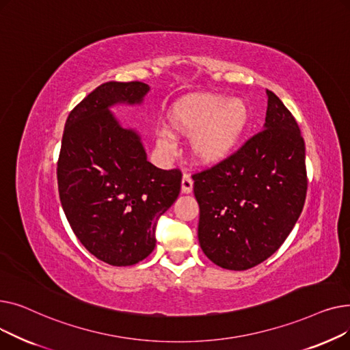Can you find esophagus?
<instances>
[{"instance_id": "obj_1", "label": "esophagus", "mask_w": 350, "mask_h": 350, "mask_svg": "<svg viewBox=\"0 0 350 350\" xmlns=\"http://www.w3.org/2000/svg\"><path fill=\"white\" fill-rule=\"evenodd\" d=\"M181 191L185 194H189L193 191V180L189 174H185L183 176V180H181Z\"/></svg>"}]
</instances>
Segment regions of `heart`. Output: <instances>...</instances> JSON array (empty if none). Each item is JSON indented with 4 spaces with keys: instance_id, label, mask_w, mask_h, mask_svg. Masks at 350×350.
<instances>
[{
    "instance_id": "obj_1",
    "label": "heart",
    "mask_w": 350,
    "mask_h": 350,
    "mask_svg": "<svg viewBox=\"0 0 350 350\" xmlns=\"http://www.w3.org/2000/svg\"><path fill=\"white\" fill-rule=\"evenodd\" d=\"M250 122V109L241 99L223 95H194L176 103L167 115L170 131L157 132L159 149L172 154L174 136L191 137V153L201 164L227 159L243 139Z\"/></svg>"
}]
</instances>
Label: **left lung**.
Masks as SVG:
<instances>
[{
  "label": "left lung",
  "instance_id": "8db88e82",
  "mask_svg": "<svg viewBox=\"0 0 350 350\" xmlns=\"http://www.w3.org/2000/svg\"><path fill=\"white\" fill-rule=\"evenodd\" d=\"M261 132L227 159L193 176L198 241L215 265L244 271L277 251L302 213L305 142L281 99L267 90Z\"/></svg>",
  "mask_w": 350,
  "mask_h": 350
}]
</instances>
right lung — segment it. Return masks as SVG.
I'll return each instance as SVG.
<instances>
[{"label":"right lung","mask_w":350,"mask_h":350,"mask_svg":"<svg viewBox=\"0 0 350 350\" xmlns=\"http://www.w3.org/2000/svg\"><path fill=\"white\" fill-rule=\"evenodd\" d=\"M143 82H106L66 119L58 159V190L65 215L82 245L113 265L137 264L156 245L160 215L181 187L178 169L147 161L140 136L123 129L109 107L142 103Z\"/></svg>","instance_id":"right-lung-1"}]
</instances>
